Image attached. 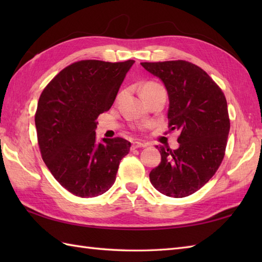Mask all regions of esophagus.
Wrapping results in <instances>:
<instances>
[{
    "label": "esophagus",
    "instance_id": "1",
    "mask_svg": "<svg viewBox=\"0 0 262 262\" xmlns=\"http://www.w3.org/2000/svg\"><path fill=\"white\" fill-rule=\"evenodd\" d=\"M147 145L146 144H144V143H141V142H134L132 144V147L133 148H141V147H146Z\"/></svg>",
    "mask_w": 262,
    "mask_h": 262
}]
</instances>
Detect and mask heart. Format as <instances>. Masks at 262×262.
Segmentation results:
<instances>
[{"label":"heart","instance_id":"1","mask_svg":"<svg viewBox=\"0 0 262 262\" xmlns=\"http://www.w3.org/2000/svg\"><path fill=\"white\" fill-rule=\"evenodd\" d=\"M159 86H161V85L158 84V83H155V82H147V83H145V84L143 85L142 92H143V91H146V90H152V89L159 88Z\"/></svg>","mask_w":262,"mask_h":262}]
</instances>
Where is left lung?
<instances>
[{"label":"left lung","instance_id":"obj_1","mask_svg":"<svg viewBox=\"0 0 262 262\" xmlns=\"http://www.w3.org/2000/svg\"><path fill=\"white\" fill-rule=\"evenodd\" d=\"M141 65L164 83L169 128L180 132L177 149L157 146L161 163L149 181L165 196L187 197L210 180L224 159L230 132L225 96L203 69L187 60Z\"/></svg>","mask_w":262,"mask_h":262}]
</instances>
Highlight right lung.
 <instances>
[{
    "instance_id": "add662e5",
    "label": "right lung",
    "mask_w": 262,
    "mask_h": 262,
    "mask_svg": "<svg viewBox=\"0 0 262 262\" xmlns=\"http://www.w3.org/2000/svg\"><path fill=\"white\" fill-rule=\"evenodd\" d=\"M135 60H79L66 66L39 98L38 145L59 185L77 197H97L114 185L130 143L121 137L96 141V119L113 105Z\"/></svg>"
}]
</instances>
